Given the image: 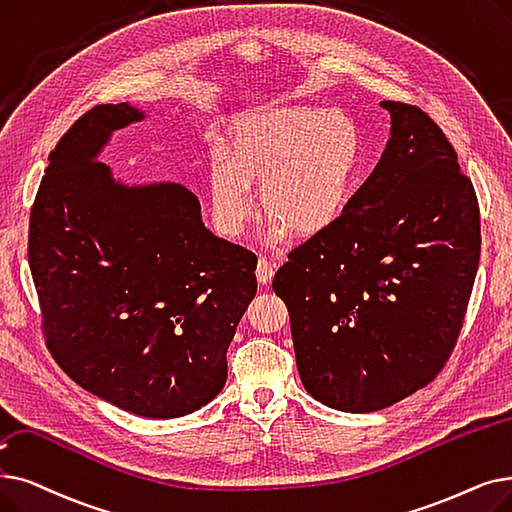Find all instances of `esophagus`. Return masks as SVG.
<instances>
[{
    "label": "esophagus",
    "mask_w": 512,
    "mask_h": 512,
    "mask_svg": "<svg viewBox=\"0 0 512 512\" xmlns=\"http://www.w3.org/2000/svg\"><path fill=\"white\" fill-rule=\"evenodd\" d=\"M274 270H276V265H272V261H268L265 257H259L257 272H255L259 284H268L274 278Z\"/></svg>",
    "instance_id": "1"
}]
</instances>
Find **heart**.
I'll list each match as a JSON object with an SVG mask.
<instances>
[{
	"instance_id": "1",
	"label": "heart",
	"mask_w": 512,
	"mask_h": 512,
	"mask_svg": "<svg viewBox=\"0 0 512 512\" xmlns=\"http://www.w3.org/2000/svg\"><path fill=\"white\" fill-rule=\"evenodd\" d=\"M226 152L207 171L215 230L238 238L259 203L270 234L286 230L309 238L330 230L349 209L360 182L364 133L343 110L282 106L244 113L232 121Z\"/></svg>"
}]
</instances>
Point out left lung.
<instances>
[{
  "mask_svg": "<svg viewBox=\"0 0 512 512\" xmlns=\"http://www.w3.org/2000/svg\"><path fill=\"white\" fill-rule=\"evenodd\" d=\"M391 138L330 230L274 276L301 383L328 408L374 412L429 385L460 335L481 253L475 188L418 106L383 100Z\"/></svg>",
  "mask_w": 512,
  "mask_h": 512,
  "instance_id": "obj_1",
  "label": "left lung"
}]
</instances>
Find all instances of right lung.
I'll list each match as a JSON object with an SVG mask.
<instances>
[{
  "instance_id": "right-lung-1",
  "label": "right lung",
  "mask_w": 512,
  "mask_h": 512,
  "mask_svg": "<svg viewBox=\"0 0 512 512\" xmlns=\"http://www.w3.org/2000/svg\"><path fill=\"white\" fill-rule=\"evenodd\" d=\"M142 119L100 104L60 138L31 209L29 265L60 368L121 410L177 418L226 385L257 257L209 232L184 186H127L98 161L113 131Z\"/></svg>"
}]
</instances>
